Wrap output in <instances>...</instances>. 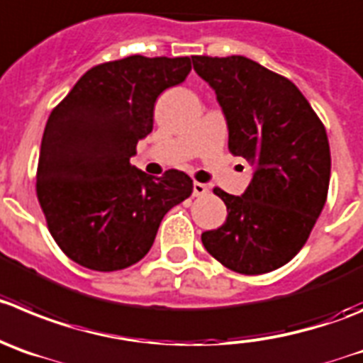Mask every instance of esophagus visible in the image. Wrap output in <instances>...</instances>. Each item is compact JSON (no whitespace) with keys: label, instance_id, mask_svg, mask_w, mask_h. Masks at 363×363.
Wrapping results in <instances>:
<instances>
[{"label":"esophagus","instance_id":"obj_1","mask_svg":"<svg viewBox=\"0 0 363 363\" xmlns=\"http://www.w3.org/2000/svg\"><path fill=\"white\" fill-rule=\"evenodd\" d=\"M208 191H209L208 184H202V182H193V195H195V197H202V195H206Z\"/></svg>","mask_w":363,"mask_h":363}]
</instances>
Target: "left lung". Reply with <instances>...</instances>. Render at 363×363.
Wrapping results in <instances>:
<instances>
[{
    "mask_svg": "<svg viewBox=\"0 0 363 363\" xmlns=\"http://www.w3.org/2000/svg\"><path fill=\"white\" fill-rule=\"evenodd\" d=\"M191 60L222 107L229 150L254 166L240 197L213 189L228 206V218L202 233V243L235 272H272L303 249L326 204V128L296 84L262 64L242 55Z\"/></svg>",
    "mask_w": 363,
    "mask_h": 363,
    "instance_id": "obj_1",
    "label": "left lung"
}]
</instances>
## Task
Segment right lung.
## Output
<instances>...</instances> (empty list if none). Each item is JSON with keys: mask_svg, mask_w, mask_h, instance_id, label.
Masks as SVG:
<instances>
[{"mask_svg": "<svg viewBox=\"0 0 363 363\" xmlns=\"http://www.w3.org/2000/svg\"><path fill=\"white\" fill-rule=\"evenodd\" d=\"M189 57L130 55L91 67L48 118L37 199L67 258L113 272L145 258L162 216L193 191L179 170L152 177L130 164L154 127V105L184 82Z\"/></svg>", "mask_w": 363, "mask_h": 363, "instance_id": "obj_1", "label": "right lung"}]
</instances>
